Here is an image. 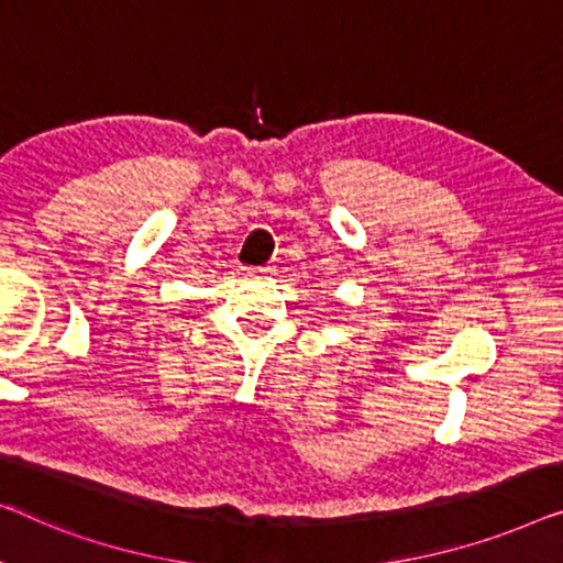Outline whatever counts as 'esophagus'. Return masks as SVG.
Instances as JSON below:
<instances>
[{"label": "esophagus", "mask_w": 563, "mask_h": 563, "mask_svg": "<svg viewBox=\"0 0 563 563\" xmlns=\"http://www.w3.org/2000/svg\"><path fill=\"white\" fill-rule=\"evenodd\" d=\"M275 271V267L265 265V267H247V273H260V275H271Z\"/></svg>", "instance_id": "34e87169"}]
</instances>
